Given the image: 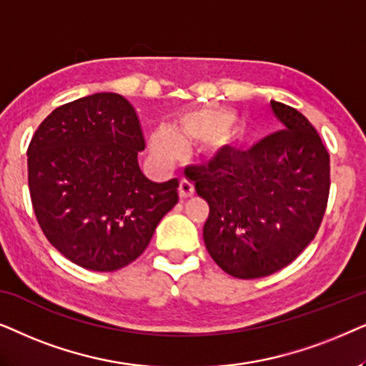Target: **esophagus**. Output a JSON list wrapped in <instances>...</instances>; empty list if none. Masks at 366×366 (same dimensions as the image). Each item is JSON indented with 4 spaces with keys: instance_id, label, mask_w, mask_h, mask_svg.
I'll return each instance as SVG.
<instances>
[{
    "instance_id": "1",
    "label": "esophagus",
    "mask_w": 366,
    "mask_h": 366,
    "mask_svg": "<svg viewBox=\"0 0 366 366\" xmlns=\"http://www.w3.org/2000/svg\"><path fill=\"white\" fill-rule=\"evenodd\" d=\"M194 196V186L189 182L187 179H180L179 182V197L180 199H187Z\"/></svg>"
}]
</instances>
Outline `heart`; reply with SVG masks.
<instances>
[{
    "label": "heart",
    "mask_w": 366,
    "mask_h": 366,
    "mask_svg": "<svg viewBox=\"0 0 366 366\" xmlns=\"http://www.w3.org/2000/svg\"><path fill=\"white\" fill-rule=\"evenodd\" d=\"M234 117L222 109H201L180 115L175 124V134L165 129L155 130L150 137V149L160 162L172 164L184 152L182 144H207L217 139L224 142L222 135L232 125ZM222 139H219L218 137Z\"/></svg>",
    "instance_id": "heart-1"
}]
</instances>
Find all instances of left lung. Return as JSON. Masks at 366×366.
Returning <instances> with one entry per match:
<instances>
[{
    "label": "left lung",
    "instance_id": "1",
    "mask_svg": "<svg viewBox=\"0 0 366 366\" xmlns=\"http://www.w3.org/2000/svg\"><path fill=\"white\" fill-rule=\"evenodd\" d=\"M271 107L281 130L186 172L209 204V254L239 280L293 262L315 239L328 204L330 154L318 132L293 107L274 100Z\"/></svg>",
    "mask_w": 366,
    "mask_h": 366
}]
</instances>
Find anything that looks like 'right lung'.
<instances>
[{
  "label": "right lung",
  "mask_w": 366,
  "mask_h": 366,
  "mask_svg": "<svg viewBox=\"0 0 366 366\" xmlns=\"http://www.w3.org/2000/svg\"><path fill=\"white\" fill-rule=\"evenodd\" d=\"M145 149L134 107L95 94L58 107L28 145V187L46 239L92 271H117L145 251L179 201V180L157 184L139 167Z\"/></svg>",
  "instance_id": "obj_1"
}]
</instances>
